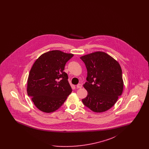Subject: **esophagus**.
<instances>
[{"label": "esophagus", "mask_w": 149, "mask_h": 149, "mask_svg": "<svg viewBox=\"0 0 149 149\" xmlns=\"http://www.w3.org/2000/svg\"><path fill=\"white\" fill-rule=\"evenodd\" d=\"M77 88H81V87H82V85H81V84H78V85H77Z\"/></svg>", "instance_id": "obj_1"}]
</instances>
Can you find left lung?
I'll return each instance as SVG.
<instances>
[{
	"mask_svg": "<svg viewBox=\"0 0 149 149\" xmlns=\"http://www.w3.org/2000/svg\"><path fill=\"white\" fill-rule=\"evenodd\" d=\"M87 69L86 82L83 85L88 95L82 102L94 112H105L113 106L123 89L120 64L101 51L80 57Z\"/></svg>",
	"mask_w": 149,
	"mask_h": 149,
	"instance_id": "left-lung-1",
	"label": "left lung"
}]
</instances>
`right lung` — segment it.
I'll list each match as a JSON object with an SVG mask.
<instances>
[{
	"label": "right lung",
	"mask_w": 149,
	"mask_h": 149,
	"mask_svg": "<svg viewBox=\"0 0 149 149\" xmlns=\"http://www.w3.org/2000/svg\"><path fill=\"white\" fill-rule=\"evenodd\" d=\"M73 56L53 50L36 60L29 74L27 92L39 110L46 113L55 112L71 93L68 76L64 70L65 64Z\"/></svg>",
	"instance_id": "1"
}]
</instances>
